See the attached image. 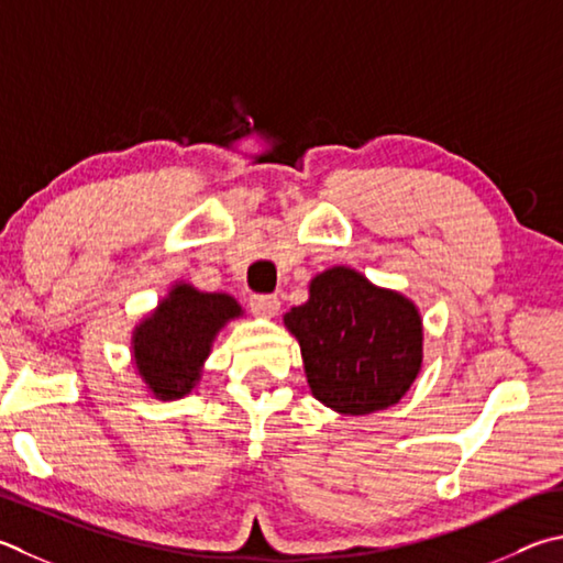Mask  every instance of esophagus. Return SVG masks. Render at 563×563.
Segmentation results:
<instances>
[{"label":"esophagus","instance_id":"esophagus-1","mask_svg":"<svg viewBox=\"0 0 563 563\" xmlns=\"http://www.w3.org/2000/svg\"><path fill=\"white\" fill-rule=\"evenodd\" d=\"M251 310L261 317H275L280 310L278 295H253Z\"/></svg>","mask_w":563,"mask_h":563}]
</instances>
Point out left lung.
<instances>
[{"mask_svg":"<svg viewBox=\"0 0 563 563\" xmlns=\"http://www.w3.org/2000/svg\"><path fill=\"white\" fill-rule=\"evenodd\" d=\"M283 320L300 342L312 396L336 413L384 411L421 372V312L346 265L314 275L310 300Z\"/></svg>","mask_w":563,"mask_h":563,"instance_id":"8db88e82","label":"left lung"}]
</instances>
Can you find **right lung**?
<instances>
[{
  "label": "right lung",
  "instance_id": "right-lung-1",
  "mask_svg": "<svg viewBox=\"0 0 563 563\" xmlns=\"http://www.w3.org/2000/svg\"><path fill=\"white\" fill-rule=\"evenodd\" d=\"M241 314V305L231 295L177 283L132 332V360L142 382L162 401L187 396L201 379L213 336Z\"/></svg>",
  "mask_w": 563,
  "mask_h": 563
}]
</instances>
